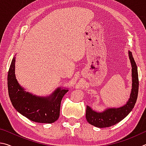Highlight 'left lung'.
Wrapping results in <instances>:
<instances>
[{"mask_svg":"<svg viewBox=\"0 0 146 146\" xmlns=\"http://www.w3.org/2000/svg\"><path fill=\"white\" fill-rule=\"evenodd\" d=\"M129 58L132 67V88L129 100L125 105L121 107L107 108L102 112L94 111L90 106H86V119L88 123L100 128L110 127L124 119L134 108L139 92V75L137 66L130 51Z\"/></svg>","mask_w":146,"mask_h":146,"instance_id":"1","label":"left lung"}]
</instances>
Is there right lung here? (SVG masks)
<instances>
[{
  "label": "right lung",
  "instance_id": "add662e5",
  "mask_svg": "<svg viewBox=\"0 0 146 146\" xmlns=\"http://www.w3.org/2000/svg\"><path fill=\"white\" fill-rule=\"evenodd\" d=\"M15 57L13 58L7 75V88L13 106L17 111L31 121L52 123L60 116L61 99L67 88H58L50 96L40 97L25 91L15 77Z\"/></svg>",
  "mask_w": 146,
  "mask_h": 146
}]
</instances>
